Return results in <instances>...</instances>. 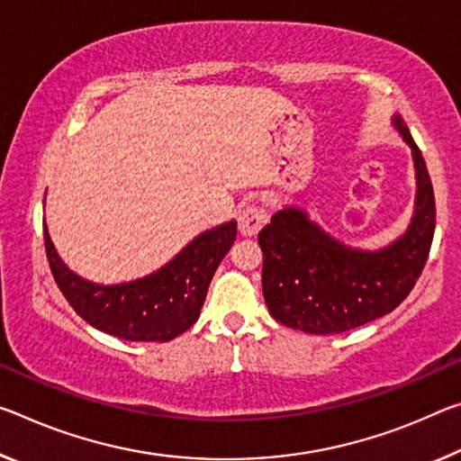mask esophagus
<instances>
[{
    "label": "esophagus",
    "instance_id": "obj_1",
    "mask_svg": "<svg viewBox=\"0 0 461 461\" xmlns=\"http://www.w3.org/2000/svg\"><path fill=\"white\" fill-rule=\"evenodd\" d=\"M267 223V215L257 207H246L240 211L238 217V230L244 238H254L260 231L262 225Z\"/></svg>",
    "mask_w": 461,
    "mask_h": 461
}]
</instances>
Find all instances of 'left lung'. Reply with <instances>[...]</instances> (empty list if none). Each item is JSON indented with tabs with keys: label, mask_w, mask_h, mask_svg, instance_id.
Masks as SVG:
<instances>
[{
	"label": "left lung",
	"mask_w": 461,
	"mask_h": 461,
	"mask_svg": "<svg viewBox=\"0 0 461 461\" xmlns=\"http://www.w3.org/2000/svg\"><path fill=\"white\" fill-rule=\"evenodd\" d=\"M412 151L416 199L411 225L392 244H342L303 209L283 207L258 233L262 294L276 322L308 334H339L396 310L411 294L435 233V194L425 158L400 114L392 116Z\"/></svg>",
	"instance_id": "1"
}]
</instances>
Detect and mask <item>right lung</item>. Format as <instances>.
I'll return each instance as SVG.
<instances>
[{"instance_id":"1","label":"right lung","mask_w":461,"mask_h":461,"mask_svg":"<svg viewBox=\"0 0 461 461\" xmlns=\"http://www.w3.org/2000/svg\"><path fill=\"white\" fill-rule=\"evenodd\" d=\"M236 219L203 231L170 262L141 279L100 285L73 273L50 242L45 248L55 283L87 324L137 342H167L186 332L201 316L209 283L236 242Z\"/></svg>"}]
</instances>
